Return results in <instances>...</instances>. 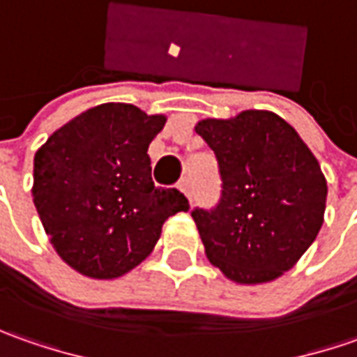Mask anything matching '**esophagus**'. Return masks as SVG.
Listing matches in <instances>:
<instances>
[{
	"label": "esophagus",
	"instance_id": "esophagus-1",
	"mask_svg": "<svg viewBox=\"0 0 357 357\" xmlns=\"http://www.w3.org/2000/svg\"><path fill=\"white\" fill-rule=\"evenodd\" d=\"M178 188H181V190L185 192L186 199H188V200H190V202H192V195H190V185H188V178H183V181L178 183Z\"/></svg>",
	"mask_w": 357,
	"mask_h": 357
}]
</instances>
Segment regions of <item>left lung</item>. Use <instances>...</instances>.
Returning <instances> with one entry per match:
<instances>
[{
    "instance_id": "obj_1",
    "label": "left lung",
    "mask_w": 357,
    "mask_h": 357,
    "mask_svg": "<svg viewBox=\"0 0 357 357\" xmlns=\"http://www.w3.org/2000/svg\"><path fill=\"white\" fill-rule=\"evenodd\" d=\"M195 130L222 176L218 206L192 211L206 258L236 284L280 278L324 225L328 185L318 158L272 111L202 119Z\"/></svg>"
}]
</instances>
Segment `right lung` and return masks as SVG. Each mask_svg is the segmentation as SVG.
I'll use <instances>...</instances> for the list:
<instances>
[{
    "mask_svg": "<svg viewBox=\"0 0 357 357\" xmlns=\"http://www.w3.org/2000/svg\"><path fill=\"white\" fill-rule=\"evenodd\" d=\"M165 123L135 105H97L35 153V208L55 252L79 274H127L153 252L165 220L188 211L181 190L151 178L146 151Z\"/></svg>",
    "mask_w": 357,
    "mask_h": 357,
    "instance_id": "1",
    "label": "right lung"
}]
</instances>
